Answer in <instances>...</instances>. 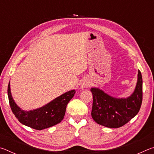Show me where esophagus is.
<instances>
[{"label": "esophagus", "instance_id": "1", "mask_svg": "<svg viewBox=\"0 0 154 154\" xmlns=\"http://www.w3.org/2000/svg\"><path fill=\"white\" fill-rule=\"evenodd\" d=\"M90 85V82H88V80L83 81V82L82 83V87L83 88H88V87H89Z\"/></svg>", "mask_w": 154, "mask_h": 154}]
</instances>
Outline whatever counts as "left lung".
Here are the masks:
<instances>
[{
    "label": "left lung",
    "instance_id": "left-lung-1",
    "mask_svg": "<svg viewBox=\"0 0 154 154\" xmlns=\"http://www.w3.org/2000/svg\"><path fill=\"white\" fill-rule=\"evenodd\" d=\"M93 95L92 117L103 126L117 128L123 126L139 113L143 100L141 72H138L137 86L128 98H115L98 88H92Z\"/></svg>",
    "mask_w": 154,
    "mask_h": 154
}]
</instances>
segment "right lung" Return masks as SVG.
<instances>
[{
	"label": "right lung",
	"instance_id": "obj_1",
	"mask_svg": "<svg viewBox=\"0 0 154 154\" xmlns=\"http://www.w3.org/2000/svg\"><path fill=\"white\" fill-rule=\"evenodd\" d=\"M7 93L11 111L18 121L33 129L41 130L61 122L66 112L67 104L74 96L75 91L71 90L64 93L43 107L30 111L21 110L16 105L10 92L9 83Z\"/></svg>",
	"mask_w": 154,
	"mask_h": 154
}]
</instances>
